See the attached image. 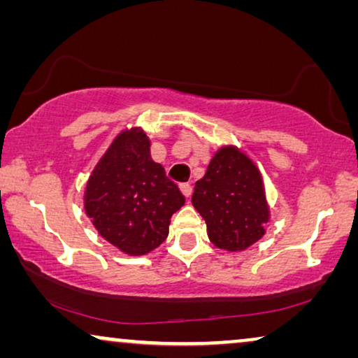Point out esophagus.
I'll return each mask as SVG.
<instances>
[{"mask_svg":"<svg viewBox=\"0 0 358 358\" xmlns=\"http://www.w3.org/2000/svg\"><path fill=\"white\" fill-rule=\"evenodd\" d=\"M179 189H180V192H182L185 197H190V194H192V185H190L189 182H182L179 185Z\"/></svg>","mask_w":358,"mask_h":358,"instance_id":"34e87169","label":"esophagus"}]
</instances>
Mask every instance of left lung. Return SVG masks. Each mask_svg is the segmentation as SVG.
Listing matches in <instances>:
<instances>
[{
  "label": "left lung",
  "instance_id": "obj_1",
  "mask_svg": "<svg viewBox=\"0 0 358 358\" xmlns=\"http://www.w3.org/2000/svg\"><path fill=\"white\" fill-rule=\"evenodd\" d=\"M192 205L207 223L210 241L236 252L266 234L268 207L257 166L236 146H223L195 182Z\"/></svg>",
  "mask_w": 358,
  "mask_h": 358
}]
</instances>
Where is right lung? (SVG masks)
<instances>
[{
    "instance_id": "1",
    "label": "right lung",
    "mask_w": 358,
    "mask_h": 358,
    "mask_svg": "<svg viewBox=\"0 0 358 358\" xmlns=\"http://www.w3.org/2000/svg\"><path fill=\"white\" fill-rule=\"evenodd\" d=\"M185 197L150 155L143 130L122 131L96 164L85 210L97 231L122 252L143 256L168 238L173 213Z\"/></svg>"
}]
</instances>
